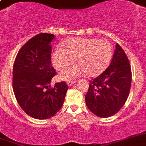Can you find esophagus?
Returning a JSON list of instances; mask_svg holds the SVG:
<instances>
[{
	"instance_id": "34e87169",
	"label": "esophagus",
	"mask_w": 146,
	"mask_h": 146,
	"mask_svg": "<svg viewBox=\"0 0 146 146\" xmlns=\"http://www.w3.org/2000/svg\"><path fill=\"white\" fill-rule=\"evenodd\" d=\"M76 83V81H68L67 84H68V86H72Z\"/></svg>"
}]
</instances>
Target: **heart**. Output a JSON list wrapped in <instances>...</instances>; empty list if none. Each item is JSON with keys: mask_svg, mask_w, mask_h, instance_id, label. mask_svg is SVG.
Wrapping results in <instances>:
<instances>
[{"mask_svg": "<svg viewBox=\"0 0 146 146\" xmlns=\"http://www.w3.org/2000/svg\"><path fill=\"white\" fill-rule=\"evenodd\" d=\"M113 46L109 41L98 38H71L56 48L52 55L54 67L62 70L76 62V65L62 72L59 78L69 80L87 74L99 76L107 68L111 60Z\"/></svg>", "mask_w": 146, "mask_h": 146, "instance_id": "1", "label": "heart"}]
</instances>
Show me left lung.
Wrapping results in <instances>:
<instances>
[{
  "label": "left lung",
  "instance_id": "left-lung-1",
  "mask_svg": "<svg viewBox=\"0 0 146 146\" xmlns=\"http://www.w3.org/2000/svg\"><path fill=\"white\" fill-rule=\"evenodd\" d=\"M131 82L129 62L124 51L117 44L110 65L102 74L90 81L85 96L86 106L99 117L112 116L125 104Z\"/></svg>",
  "mask_w": 146,
  "mask_h": 146
}]
</instances>
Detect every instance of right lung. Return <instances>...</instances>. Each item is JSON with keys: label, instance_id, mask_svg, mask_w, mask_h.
Here are the masks:
<instances>
[{"label": "right lung", "instance_id": "add662e5", "mask_svg": "<svg viewBox=\"0 0 146 146\" xmlns=\"http://www.w3.org/2000/svg\"><path fill=\"white\" fill-rule=\"evenodd\" d=\"M54 35L40 33L31 38L18 52L13 67V90L19 106L34 119H46L63 105L68 86L65 81L49 84L56 75L52 65Z\"/></svg>", "mask_w": 146, "mask_h": 146}]
</instances>
